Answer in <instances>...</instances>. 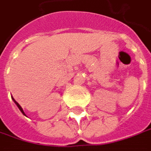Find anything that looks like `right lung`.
I'll return each mask as SVG.
<instances>
[{
  "instance_id": "obj_1",
  "label": "right lung",
  "mask_w": 151,
  "mask_h": 151,
  "mask_svg": "<svg viewBox=\"0 0 151 151\" xmlns=\"http://www.w3.org/2000/svg\"><path fill=\"white\" fill-rule=\"evenodd\" d=\"M12 99H13V101H14V103H15V104H16V106H18V107H19V110H20V112H21V113H23V114H24V115H25V116H26V114H25V113H24V111H23V109H22V107H21V106H19V103L17 102L16 101H15V100H14V98H13V97H12Z\"/></svg>"
}]
</instances>
